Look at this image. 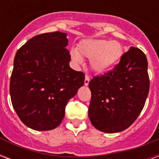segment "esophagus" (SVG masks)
Returning a JSON list of instances; mask_svg holds the SVG:
<instances>
[{"label": "esophagus", "mask_w": 159, "mask_h": 159, "mask_svg": "<svg viewBox=\"0 0 159 159\" xmlns=\"http://www.w3.org/2000/svg\"><path fill=\"white\" fill-rule=\"evenodd\" d=\"M89 82H90L89 76H87V75H86V77H85V81H84L85 86H87V85L89 84Z\"/></svg>", "instance_id": "34e87169"}]
</instances>
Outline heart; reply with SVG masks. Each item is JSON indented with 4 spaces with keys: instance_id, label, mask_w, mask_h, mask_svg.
I'll return each mask as SVG.
<instances>
[{
    "instance_id": "b5f03b06",
    "label": "heart",
    "mask_w": 159,
    "mask_h": 159,
    "mask_svg": "<svg viewBox=\"0 0 159 159\" xmlns=\"http://www.w3.org/2000/svg\"><path fill=\"white\" fill-rule=\"evenodd\" d=\"M124 54V47L120 42L106 39H87L82 41L77 50L71 51V57L76 64H81L82 57L91 59L90 64L93 71L102 73L111 69L120 62Z\"/></svg>"
}]
</instances>
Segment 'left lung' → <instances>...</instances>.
I'll use <instances>...</instances> for the list:
<instances>
[{"label": "left lung", "mask_w": 159, "mask_h": 159, "mask_svg": "<svg viewBox=\"0 0 159 159\" xmlns=\"http://www.w3.org/2000/svg\"><path fill=\"white\" fill-rule=\"evenodd\" d=\"M92 98L88 116L105 133L129 128L143 110L149 91L148 61L139 48L130 47L113 70L89 82Z\"/></svg>", "instance_id": "obj_1"}]
</instances>
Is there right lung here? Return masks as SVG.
<instances>
[{"instance_id": "1", "label": "right lung", "mask_w": 159, "mask_h": 159, "mask_svg": "<svg viewBox=\"0 0 159 159\" xmlns=\"http://www.w3.org/2000/svg\"><path fill=\"white\" fill-rule=\"evenodd\" d=\"M67 34H41L19 48L10 94L15 111L29 128L44 131L59 125L65 107L83 86L85 74L69 66Z\"/></svg>"}]
</instances>
